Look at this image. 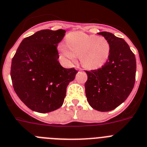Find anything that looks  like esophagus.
<instances>
[{"label":"esophagus","instance_id":"34e87169","mask_svg":"<svg viewBox=\"0 0 147 147\" xmlns=\"http://www.w3.org/2000/svg\"><path fill=\"white\" fill-rule=\"evenodd\" d=\"M76 68L78 69V70H82V69L80 68V67H79V66H76Z\"/></svg>","mask_w":147,"mask_h":147}]
</instances>
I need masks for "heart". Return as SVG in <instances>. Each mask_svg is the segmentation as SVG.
Returning <instances> with one entry per match:
<instances>
[{
  "label": "heart",
  "instance_id": "obj_1",
  "mask_svg": "<svg viewBox=\"0 0 147 147\" xmlns=\"http://www.w3.org/2000/svg\"><path fill=\"white\" fill-rule=\"evenodd\" d=\"M65 45L59 46V51L64 57L75 61L80 56L81 64L87 69H96L104 65L109 58L111 47L102 36L89 35L81 31L69 34Z\"/></svg>",
  "mask_w": 147,
  "mask_h": 147
}]
</instances>
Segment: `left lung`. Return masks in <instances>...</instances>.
<instances>
[{
	"label": "left lung",
	"mask_w": 147,
	"mask_h": 147,
	"mask_svg": "<svg viewBox=\"0 0 147 147\" xmlns=\"http://www.w3.org/2000/svg\"><path fill=\"white\" fill-rule=\"evenodd\" d=\"M98 34L107 39L111 51L101 68L86 71V96L94 109L110 111L124 102L131 93L136 80V61L124 39L106 31Z\"/></svg>",
	"instance_id": "obj_1"
}]
</instances>
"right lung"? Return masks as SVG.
<instances>
[{
  "label": "right lung",
  "mask_w": 147,
  "mask_h": 147,
  "mask_svg": "<svg viewBox=\"0 0 147 147\" xmlns=\"http://www.w3.org/2000/svg\"><path fill=\"white\" fill-rule=\"evenodd\" d=\"M66 31L42 30L25 38L11 61V78L17 95L27 107L48 113L64 103L67 87L78 71L59 61L57 45Z\"/></svg>",
  "instance_id": "add662e5"
}]
</instances>
